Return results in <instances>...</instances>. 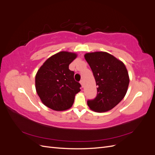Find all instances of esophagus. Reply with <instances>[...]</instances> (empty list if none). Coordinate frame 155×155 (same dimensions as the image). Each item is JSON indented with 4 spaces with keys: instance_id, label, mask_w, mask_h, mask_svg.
Returning a JSON list of instances; mask_svg holds the SVG:
<instances>
[{
    "instance_id": "esophagus-1",
    "label": "esophagus",
    "mask_w": 155,
    "mask_h": 155,
    "mask_svg": "<svg viewBox=\"0 0 155 155\" xmlns=\"http://www.w3.org/2000/svg\"><path fill=\"white\" fill-rule=\"evenodd\" d=\"M80 84H81V87H83L84 85H83V80L80 81Z\"/></svg>"
}]
</instances>
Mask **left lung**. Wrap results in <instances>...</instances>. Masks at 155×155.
<instances>
[{"mask_svg":"<svg viewBox=\"0 0 155 155\" xmlns=\"http://www.w3.org/2000/svg\"><path fill=\"white\" fill-rule=\"evenodd\" d=\"M84 56L97 86L96 98L88 100L87 105L95 112L109 111L124 99L127 91V70L122 61L105 51L87 53Z\"/></svg>","mask_w":155,"mask_h":155,"instance_id":"8db88e82","label":"left lung"}]
</instances>
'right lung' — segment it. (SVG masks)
<instances>
[{
	"label": "right lung",
	"mask_w": 155,
	"mask_h": 155,
	"mask_svg": "<svg viewBox=\"0 0 155 155\" xmlns=\"http://www.w3.org/2000/svg\"><path fill=\"white\" fill-rule=\"evenodd\" d=\"M76 53L62 51L51 55L35 76V89L43 104L50 109L63 111L71 107L81 85L74 80L69 64L77 58Z\"/></svg>",
	"instance_id": "right-lung-1"
}]
</instances>
